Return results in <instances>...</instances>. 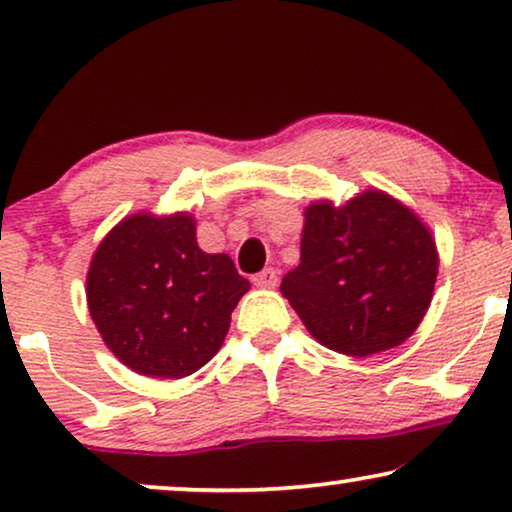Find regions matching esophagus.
I'll return each mask as SVG.
<instances>
[{"label": "esophagus", "instance_id": "esophagus-1", "mask_svg": "<svg viewBox=\"0 0 512 512\" xmlns=\"http://www.w3.org/2000/svg\"><path fill=\"white\" fill-rule=\"evenodd\" d=\"M251 282H254L258 289H275L279 277H277V270L275 268H265L258 272V275L251 277Z\"/></svg>", "mask_w": 512, "mask_h": 512}]
</instances>
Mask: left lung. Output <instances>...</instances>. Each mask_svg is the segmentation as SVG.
I'll list each match as a JSON object with an SVG mask.
<instances>
[{
	"label": "left lung",
	"instance_id": "obj_1",
	"mask_svg": "<svg viewBox=\"0 0 512 512\" xmlns=\"http://www.w3.org/2000/svg\"><path fill=\"white\" fill-rule=\"evenodd\" d=\"M438 277V249L422 219L389 193L368 188L305 209L300 263L282 296L307 331L338 354L387 352L422 324Z\"/></svg>",
	"mask_w": 512,
	"mask_h": 512
}]
</instances>
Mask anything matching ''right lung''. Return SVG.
<instances>
[{"mask_svg": "<svg viewBox=\"0 0 512 512\" xmlns=\"http://www.w3.org/2000/svg\"><path fill=\"white\" fill-rule=\"evenodd\" d=\"M251 284L226 254H207L188 212H137L109 230L86 277L104 345L146 377L181 380L219 352Z\"/></svg>", "mask_w": 512, "mask_h": 512, "instance_id": "obj_1", "label": "right lung"}]
</instances>
